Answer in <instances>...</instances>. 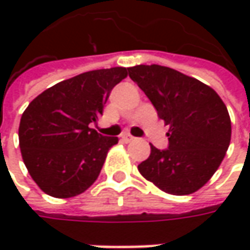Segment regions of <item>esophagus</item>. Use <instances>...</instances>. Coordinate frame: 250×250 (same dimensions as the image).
Instances as JSON below:
<instances>
[{"instance_id":"1","label":"esophagus","mask_w":250,"mask_h":250,"mask_svg":"<svg viewBox=\"0 0 250 250\" xmlns=\"http://www.w3.org/2000/svg\"><path fill=\"white\" fill-rule=\"evenodd\" d=\"M122 140H124L125 143H129L132 140H135V138H133L132 135H129V133H125V135H122Z\"/></svg>"}]
</instances>
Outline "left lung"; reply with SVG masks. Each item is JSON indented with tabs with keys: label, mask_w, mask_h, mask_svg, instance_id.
Wrapping results in <instances>:
<instances>
[{
	"label": "left lung",
	"mask_w": 250,
	"mask_h": 250,
	"mask_svg": "<svg viewBox=\"0 0 250 250\" xmlns=\"http://www.w3.org/2000/svg\"><path fill=\"white\" fill-rule=\"evenodd\" d=\"M128 73L169 125L168 149L150 145L139 172L166 193L196 192L213 177L229 146L226 104L210 86L167 66L136 65Z\"/></svg>",
	"instance_id": "left-lung-1"
}]
</instances>
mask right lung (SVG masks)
Segmentation results:
<instances>
[{"label": "right lung", "mask_w": 250, "mask_h": 250, "mask_svg": "<svg viewBox=\"0 0 250 250\" xmlns=\"http://www.w3.org/2000/svg\"><path fill=\"white\" fill-rule=\"evenodd\" d=\"M126 76L122 66L81 73L27 105L19 124V147L30 177L47 195L76 196L97 179L118 138L103 136L90 125L103 114L112 87Z\"/></svg>", "instance_id": "1"}]
</instances>
